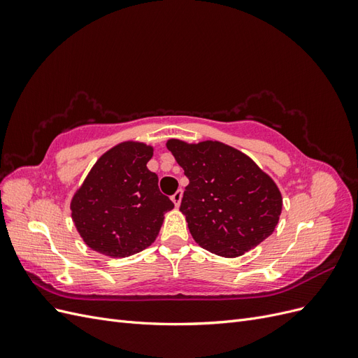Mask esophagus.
Here are the masks:
<instances>
[{"mask_svg": "<svg viewBox=\"0 0 358 358\" xmlns=\"http://www.w3.org/2000/svg\"><path fill=\"white\" fill-rule=\"evenodd\" d=\"M182 194H183L182 189H178V191L171 196V200H173V203H175L176 208H179V204H180V201H182Z\"/></svg>", "mask_w": 358, "mask_h": 358, "instance_id": "34e87169", "label": "esophagus"}]
</instances>
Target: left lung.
I'll use <instances>...</instances> for the list:
<instances>
[{"mask_svg":"<svg viewBox=\"0 0 358 358\" xmlns=\"http://www.w3.org/2000/svg\"><path fill=\"white\" fill-rule=\"evenodd\" d=\"M166 146L189 179L180 212L192 239L206 251L236 258L275 231L282 196L246 154L218 140L170 138Z\"/></svg>","mask_w":358,"mask_h":358,"instance_id":"8db88e82","label":"left lung"}]
</instances>
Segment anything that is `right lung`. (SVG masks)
I'll list each match as a JSON object with an SVG mask.
<instances>
[{"label": "right lung", "mask_w": 358, "mask_h": 358, "mask_svg": "<svg viewBox=\"0 0 358 358\" xmlns=\"http://www.w3.org/2000/svg\"><path fill=\"white\" fill-rule=\"evenodd\" d=\"M152 155L150 145L119 143L96 159L74 192L71 218L92 251L124 258L155 242L175 204L159 192L158 176L146 166Z\"/></svg>", "instance_id": "right-lung-1"}]
</instances>
